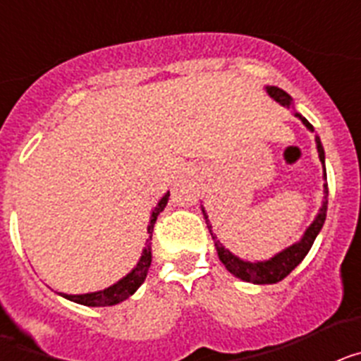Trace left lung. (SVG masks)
Returning a JSON list of instances; mask_svg holds the SVG:
<instances>
[{
    "mask_svg": "<svg viewBox=\"0 0 361 361\" xmlns=\"http://www.w3.org/2000/svg\"><path fill=\"white\" fill-rule=\"evenodd\" d=\"M267 94L275 99V101H279L280 104H283V106H291V97H289V94H286L282 88L269 86V88H267ZM296 116H298V114H296ZM298 117L302 119V123H304L309 130H312V126L307 123V119H304L302 116ZM317 142H318V152H320V161L324 162V149H322V145L318 139ZM324 177L327 178V175L324 173ZM327 195H329V191H327V184H325V202L324 206H322L318 216L314 219V222H312V224L309 226L307 231H305L304 238H302L300 242H296V244H293L291 247H288V250H283L282 253H279L276 257L271 258V260H267V262H257V264L244 262V260H240V258H237L235 255L229 253L228 250H224V245L216 240V237H213L212 229H209L213 242H215V247H216V253H219L220 262L224 264L226 269H228L229 273H233V275L238 276V279L245 280V282L276 283L280 282V280H283L296 266H298L300 262H302V260H304L305 255H307L309 250H311L312 242H314L317 235L320 233L322 226H324L325 222V215H327ZM202 213H204V219H206V224H208V216H206V212H204V209Z\"/></svg>",
    "mask_w": 361,
    "mask_h": 361,
    "instance_id": "1",
    "label": "left lung"
}]
</instances>
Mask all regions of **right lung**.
I'll return each instance as SVG.
<instances>
[{
  "label": "right lung",
  "mask_w": 361,
  "mask_h": 361,
  "mask_svg": "<svg viewBox=\"0 0 361 361\" xmlns=\"http://www.w3.org/2000/svg\"><path fill=\"white\" fill-rule=\"evenodd\" d=\"M168 197H170V193H166V195L162 197L161 202H159V206L155 208V212L152 213V220H149V226H148L149 238L146 240V247H145V251H142L141 260H139L137 267L132 271V273H130V275H126L123 280H119V282L114 283L111 288L104 289V291L88 293V295H63V296L68 300H72V302H78V304L90 305V307H104V305L119 304V302L126 300L128 296H132L133 293L139 289V286L145 282L146 275H148L149 264H152L153 226H155V222H157L159 213L166 208V204H168Z\"/></svg>",
  "instance_id": "add662e5"
}]
</instances>
